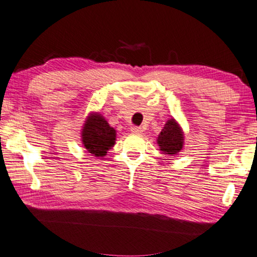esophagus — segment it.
Here are the masks:
<instances>
[{"label": "esophagus", "instance_id": "34e87169", "mask_svg": "<svg viewBox=\"0 0 257 257\" xmlns=\"http://www.w3.org/2000/svg\"><path fill=\"white\" fill-rule=\"evenodd\" d=\"M130 132H132L133 134H135V135H141V134L143 133V130H142V128H140V127H133L132 129H130Z\"/></svg>", "mask_w": 257, "mask_h": 257}]
</instances>
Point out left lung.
<instances>
[{
  "mask_svg": "<svg viewBox=\"0 0 257 257\" xmlns=\"http://www.w3.org/2000/svg\"><path fill=\"white\" fill-rule=\"evenodd\" d=\"M159 150L165 155L175 156L182 150L185 144V134L181 125L174 117L167 120L164 128L157 137Z\"/></svg>",
  "mask_w": 257,
  "mask_h": 257,
  "instance_id": "1",
  "label": "left lung"
}]
</instances>
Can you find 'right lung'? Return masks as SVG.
<instances>
[{"label":"right lung","instance_id":"add662e5","mask_svg":"<svg viewBox=\"0 0 257 257\" xmlns=\"http://www.w3.org/2000/svg\"><path fill=\"white\" fill-rule=\"evenodd\" d=\"M82 144L94 157H104L116 141V130L110 127L106 118L98 112L86 116L80 132Z\"/></svg>","mask_w":257,"mask_h":257}]
</instances>
